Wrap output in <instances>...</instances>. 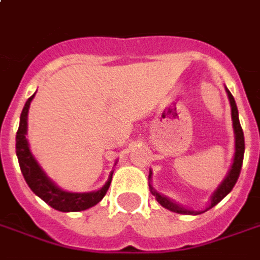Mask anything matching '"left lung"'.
I'll return each mask as SVG.
<instances>
[{
	"mask_svg": "<svg viewBox=\"0 0 260 260\" xmlns=\"http://www.w3.org/2000/svg\"><path fill=\"white\" fill-rule=\"evenodd\" d=\"M226 94H228V99H230V104H231V115H232V124H234V132H235V156H234V163H232V168L230 170L228 176L225 177L224 181L221 183V186L217 188V191L212 194L211 197V206L210 208H212L214 206H217L221 200L224 199L226 194L231 191L234 186L237 184L238 177H239V173H241V169H242V161H244V153H245V139H244V131L241 128V124H239V118H238V108L237 104H235V100L232 97V94L230 92V90L226 88ZM150 177V174H149ZM150 193L153 194L156 197V200L159 201V204L168 208L170 211L177 212V214H201V212L197 211H190V210H186L183 207L177 206L176 203H173L172 200H169L168 197L161 196L157 191H155L152 186H150Z\"/></svg>",
	"mask_w": 260,
	"mask_h": 260,
	"instance_id": "left-lung-1",
	"label": "left lung"
}]
</instances>
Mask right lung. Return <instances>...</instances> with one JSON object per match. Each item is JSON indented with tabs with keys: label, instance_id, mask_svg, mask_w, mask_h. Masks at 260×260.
Returning <instances> with one entry per match:
<instances>
[{
	"label": "right lung",
	"instance_id": "obj_1",
	"mask_svg": "<svg viewBox=\"0 0 260 260\" xmlns=\"http://www.w3.org/2000/svg\"><path fill=\"white\" fill-rule=\"evenodd\" d=\"M34 97H35V94L32 97H29L28 101L25 103L22 114H21L19 128L16 132V156H18V161H19V168H21V172L23 174V179L38 197H41L45 203H48L49 206L54 210H57V211H83V210L95 206L97 203L104 199V196L108 191V187L111 184L112 174L110 180L107 181L105 186L100 188L99 191L69 193V191H63L50 179H48V176L43 173V170L38 165V161L34 159V156L29 150L26 136H25L26 135V125H28L26 119H28L29 105H30V101Z\"/></svg>",
	"mask_w": 260,
	"mask_h": 260
}]
</instances>
